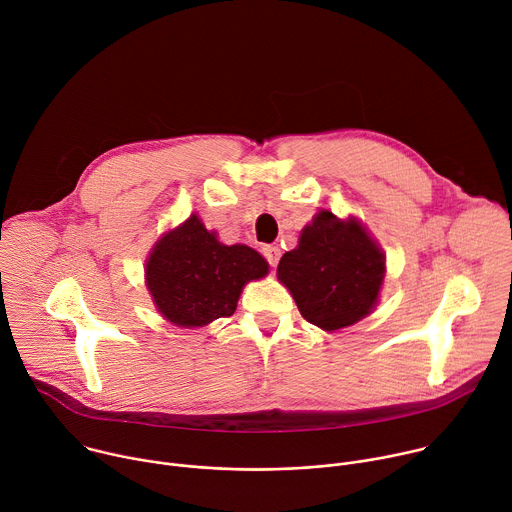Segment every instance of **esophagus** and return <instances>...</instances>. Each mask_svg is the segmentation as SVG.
<instances>
[{"instance_id": "esophagus-1", "label": "esophagus", "mask_w": 512, "mask_h": 512, "mask_svg": "<svg viewBox=\"0 0 512 512\" xmlns=\"http://www.w3.org/2000/svg\"><path fill=\"white\" fill-rule=\"evenodd\" d=\"M263 257L267 259V263H269L271 267H275V265L279 263L281 251H279V247H275V245H265V247H263Z\"/></svg>"}]
</instances>
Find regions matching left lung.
<instances>
[{"label": "left lung", "mask_w": 512, "mask_h": 512, "mask_svg": "<svg viewBox=\"0 0 512 512\" xmlns=\"http://www.w3.org/2000/svg\"><path fill=\"white\" fill-rule=\"evenodd\" d=\"M279 281L310 324L334 332L373 312L385 279V255L354 216L320 210L296 249L277 265Z\"/></svg>", "instance_id": "8db88e82"}]
</instances>
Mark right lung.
<instances>
[{"mask_svg": "<svg viewBox=\"0 0 512 512\" xmlns=\"http://www.w3.org/2000/svg\"><path fill=\"white\" fill-rule=\"evenodd\" d=\"M267 271V261L255 249L223 245L192 214L156 243L145 263V283L168 322L196 328L233 316L245 283Z\"/></svg>", "mask_w": 512, "mask_h": 512, "instance_id": "add662e5", "label": "right lung"}]
</instances>
